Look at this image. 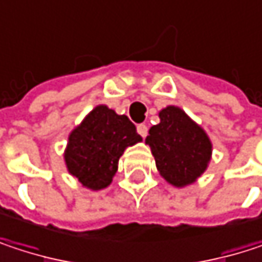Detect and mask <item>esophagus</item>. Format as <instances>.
Masks as SVG:
<instances>
[{
    "instance_id": "34e87169",
    "label": "esophagus",
    "mask_w": 262,
    "mask_h": 262,
    "mask_svg": "<svg viewBox=\"0 0 262 262\" xmlns=\"http://www.w3.org/2000/svg\"><path fill=\"white\" fill-rule=\"evenodd\" d=\"M136 130H138V133H139L142 138H145V136H147V132H148V127H147V124H138Z\"/></svg>"
}]
</instances>
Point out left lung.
<instances>
[{
  "instance_id": "left-lung-1",
  "label": "left lung",
  "mask_w": 262,
  "mask_h": 262,
  "mask_svg": "<svg viewBox=\"0 0 262 262\" xmlns=\"http://www.w3.org/2000/svg\"><path fill=\"white\" fill-rule=\"evenodd\" d=\"M159 118L161 123L150 127L145 138L159 174L178 188L194 183L211 161V139L178 106H167Z\"/></svg>"
}]
</instances>
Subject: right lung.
Wrapping results in <instances>:
<instances>
[{
  "mask_svg": "<svg viewBox=\"0 0 262 262\" xmlns=\"http://www.w3.org/2000/svg\"><path fill=\"white\" fill-rule=\"evenodd\" d=\"M141 141L126 115L100 104L70 133L65 150L67 168L83 186L103 189L112 182L124 150Z\"/></svg>",
  "mask_w": 262,
  "mask_h": 262,
  "instance_id": "1",
  "label": "right lung"
}]
</instances>
